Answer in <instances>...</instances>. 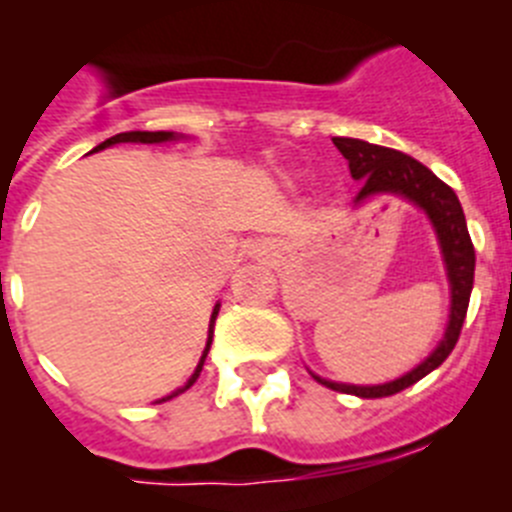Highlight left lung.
<instances>
[{
	"label": "left lung",
	"mask_w": 512,
	"mask_h": 512,
	"mask_svg": "<svg viewBox=\"0 0 512 512\" xmlns=\"http://www.w3.org/2000/svg\"><path fill=\"white\" fill-rule=\"evenodd\" d=\"M338 151L348 161V169L356 182H361L359 194L354 197V207L364 205L369 200H377L384 194L392 197H402L410 205L420 207L425 217L431 220L433 233H436L438 248H441L443 269H446V279H449L451 289V307H449V323L443 330V338L431 354L425 356L415 369L408 374L392 379L384 384H346V382H330V379H318L320 384L330 387L336 392H346V395L356 397H390L402 392L410 384L420 382L425 374H431L433 369L449 359L454 351L456 341H459L461 325L467 318L469 295H472L474 284V246L469 238L467 220H464V210H461L459 197L449 184H443L428 166L415 161L413 156L392 148L374 146L359 138H333Z\"/></svg>",
	"instance_id": "left-lung-1"
}]
</instances>
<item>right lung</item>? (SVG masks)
I'll use <instances>...</instances> for the list:
<instances>
[{
  "mask_svg": "<svg viewBox=\"0 0 512 512\" xmlns=\"http://www.w3.org/2000/svg\"><path fill=\"white\" fill-rule=\"evenodd\" d=\"M179 138H184V135H182V133H171V130H156V133H151V130H130V133H117V135H112V138H107V140H104V143H99V146L94 148V151H104V148L117 146V143H169V140H179ZM217 312H220V302H217L215 310H212V315H210V330H207V346H205V351H202L200 364H197V369H194V374L187 379V384H184V387H179V390L171 392V395L161 397V400H158V402H166V400H171V397L182 395V392H187L189 387H192V384L197 382V377H200V372H202V366H205L207 354H210L212 330H215Z\"/></svg>",
  "mask_w": 512,
  "mask_h": 512,
  "instance_id": "add662e5",
  "label": "right lung"
}]
</instances>
